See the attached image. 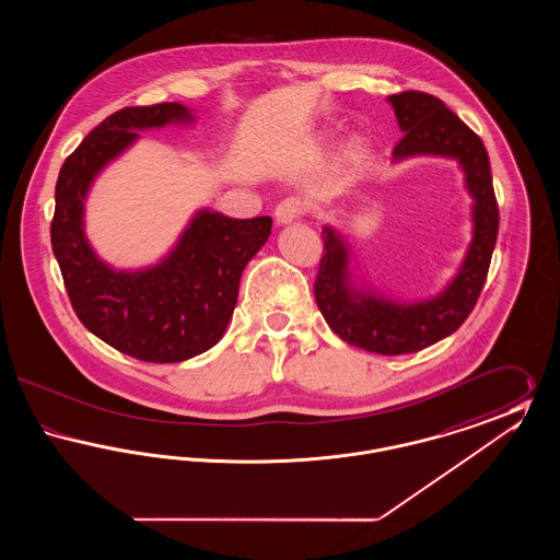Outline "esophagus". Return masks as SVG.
Returning a JSON list of instances; mask_svg holds the SVG:
<instances>
[{
	"mask_svg": "<svg viewBox=\"0 0 560 560\" xmlns=\"http://www.w3.org/2000/svg\"><path fill=\"white\" fill-rule=\"evenodd\" d=\"M302 210V206H300V201L298 199H283L277 208H275V220H277V224L279 226H288V224H292L293 220L298 218V213Z\"/></svg>",
	"mask_w": 560,
	"mask_h": 560,
	"instance_id": "obj_1",
	"label": "esophagus"
}]
</instances>
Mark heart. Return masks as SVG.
<instances>
[{
	"instance_id": "heart-1",
	"label": "heart",
	"mask_w": 560,
	"mask_h": 560,
	"mask_svg": "<svg viewBox=\"0 0 560 560\" xmlns=\"http://www.w3.org/2000/svg\"><path fill=\"white\" fill-rule=\"evenodd\" d=\"M347 155L348 160H357V158L361 155V142H359V140H352V142L348 144Z\"/></svg>"
}]
</instances>
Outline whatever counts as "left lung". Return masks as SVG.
I'll use <instances>...</instances> for the list:
<instances>
[{
  "mask_svg": "<svg viewBox=\"0 0 560 560\" xmlns=\"http://www.w3.org/2000/svg\"><path fill=\"white\" fill-rule=\"evenodd\" d=\"M386 103L395 108L402 132L393 163L413 158L455 160L472 199V240L462 265L441 292L411 302L373 288L363 279L345 233L331 224L323 226L325 254L315 281L320 315L350 347L395 357L452 336L472 313L498 240L500 212L482 140L443 101L409 90L388 96Z\"/></svg>",
  "mask_w": 560,
  "mask_h": 560,
  "instance_id": "1",
  "label": "left lung"
}]
</instances>
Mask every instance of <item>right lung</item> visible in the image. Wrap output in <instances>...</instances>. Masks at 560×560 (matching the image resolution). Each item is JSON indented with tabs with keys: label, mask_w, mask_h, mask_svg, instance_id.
<instances>
[{
	"label": "right lung",
	"mask_w": 560,
	"mask_h": 560,
	"mask_svg": "<svg viewBox=\"0 0 560 560\" xmlns=\"http://www.w3.org/2000/svg\"><path fill=\"white\" fill-rule=\"evenodd\" d=\"M195 121L180 103L121 108L83 138L56 183L52 252L78 317L108 347L149 363H180L220 342L243 268L272 226L268 215L240 220L201 208L155 265L113 267L92 247L85 201L96 178L132 149L138 132Z\"/></svg>",
	"instance_id": "1"
}]
</instances>
